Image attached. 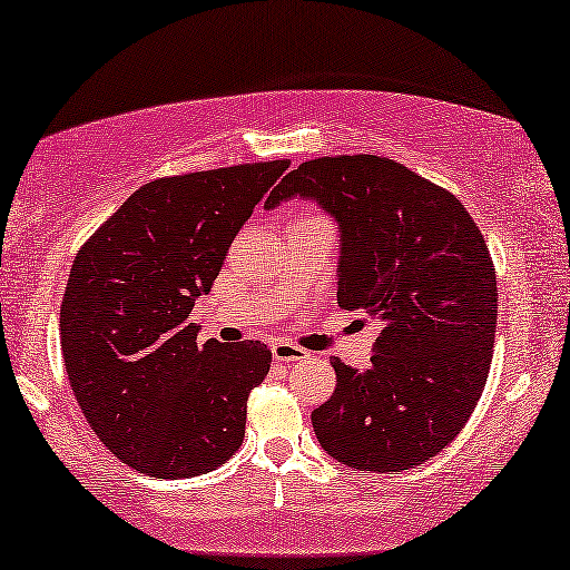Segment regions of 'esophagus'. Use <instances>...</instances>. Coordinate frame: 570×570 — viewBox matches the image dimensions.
Here are the masks:
<instances>
[{"label": "esophagus", "mask_w": 570, "mask_h": 570, "mask_svg": "<svg viewBox=\"0 0 570 570\" xmlns=\"http://www.w3.org/2000/svg\"><path fill=\"white\" fill-rule=\"evenodd\" d=\"M273 358H275V362H303V358H308V352H305V348H301V346L291 344V341H275Z\"/></svg>", "instance_id": "1"}]
</instances>
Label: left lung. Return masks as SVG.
<instances>
[{"mask_svg": "<svg viewBox=\"0 0 570 570\" xmlns=\"http://www.w3.org/2000/svg\"><path fill=\"white\" fill-rule=\"evenodd\" d=\"M318 200L341 226L338 305L382 323L370 370L331 358L336 390L313 410L336 461L390 474L443 451L469 423L492 366L497 275L461 200L380 155L297 165L265 200Z\"/></svg>", "mask_w": 570, "mask_h": 570, "instance_id": "obj_1", "label": "left lung"}]
</instances>
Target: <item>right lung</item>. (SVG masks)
<instances>
[{
	"label": "right lung",
	"mask_w": 570,
	"mask_h": 570,
	"mask_svg": "<svg viewBox=\"0 0 570 570\" xmlns=\"http://www.w3.org/2000/svg\"><path fill=\"white\" fill-rule=\"evenodd\" d=\"M291 160L165 175L135 190L73 259L60 346L83 417L121 463L188 479L229 461L273 352L198 346L188 321L234 236Z\"/></svg>",
	"instance_id": "add662e5"
}]
</instances>
